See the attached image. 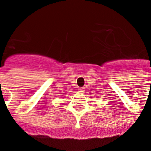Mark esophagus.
I'll return each mask as SVG.
<instances>
[{
  "mask_svg": "<svg viewBox=\"0 0 151 151\" xmlns=\"http://www.w3.org/2000/svg\"><path fill=\"white\" fill-rule=\"evenodd\" d=\"M78 92H80V93H84V91H85V88H84V87H79V88L78 89Z\"/></svg>",
  "mask_w": 151,
  "mask_h": 151,
  "instance_id": "esophagus-1",
  "label": "esophagus"
}]
</instances>
